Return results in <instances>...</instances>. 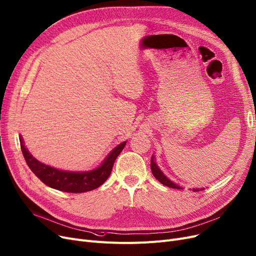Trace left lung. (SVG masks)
I'll return each mask as SVG.
<instances>
[{"instance_id": "8db88e82", "label": "left lung", "mask_w": 256, "mask_h": 256, "mask_svg": "<svg viewBox=\"0 0 256 256\" xmlns=\"http://www.w3.org/2000/svg\"><path fill=\"white\" fill-rule=\"evenodd\" d=\"M154 158L156 156H152L151 158V164H150V167H151V171H152V174L153 176H154L160 182H162V185H165L169 188H176V189H180V186L176 185L174 182H171L169 178H167L165 176H164V173L160 170V168L158 167V165L156 164V160H154ZM202 190V189H200ZM193 191H200L198 189H193Z\"/></svg>"}]
</instances>
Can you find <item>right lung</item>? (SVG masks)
<instances>
[{"instance_id": "obj_1", "label": "right lung", "mask_w": 256, "mask_h": 256, "mask_svg": "<svg viewBox=\"0 0 256 256\" xmlns=\"http://www.w3.org/2000/svg\"><path fill=\"white\" fill-rule=\"evenodd\" d=\"M20 142H21V150L23 152L24 158L30 170L45 185L69 193H82L91 191L98 188L102 184H104L110 176L118 156L126 145V142H122V144L116 147L106 158L104 162L94 170H91L89 172H68L49 167L40 162L25 148L22 138H20Z\"/></svg>"}]
</instances>
